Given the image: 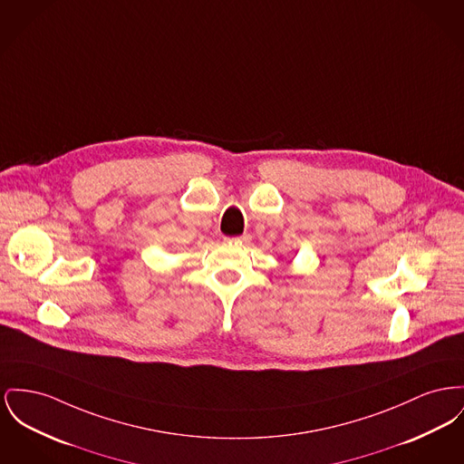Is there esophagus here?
<instances>
[{
	"instance_id": "obj_1",
	"label": "esophagus",
	"mask_w": 464,
	"mask_h": 464,
	"mask_svg": "<svg viewBox=\"0 0 464 464\" xmlns=\"http://www.w3.org/2000/svg\"><path fill=\"white\" fill-rule=\"evenodd\" d=\"M252 240L250 235H242V237H237V238H227V242H238V244H248Z\"/></svg>"
}]
</instances>
